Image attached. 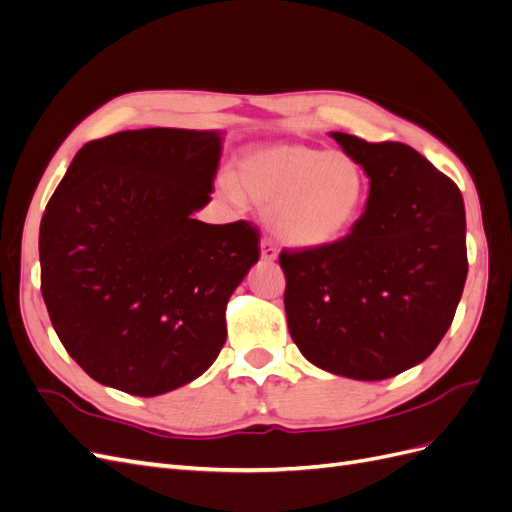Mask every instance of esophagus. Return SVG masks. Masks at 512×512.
<instances>
[{"label": "esophagus", "mask_w": 512, "mask_h": 512, "mask_svg": "<svg viewBox=\"0 0 512 512\" xmlns=\"http://www.w3.org/2000/svg\"><path fill=\"white\" fill-rule=\"evenodd\" d=\"M260 256H262V260L273 262L277 258V245L271 239H262V243H260Z\"/></svg>", "instance_id": "34e87169"}]
</instances>
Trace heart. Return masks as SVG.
<instances>
[{
    "mask_svg": "<svg viewBox=\"0 0 512 512\" xmlns=\"http://www.w3.org/2000/svg\"><path fill=\"white\" fill-rule=\"evenodd\" d=\"M220 185L230 200L265 207L273 235L299 247L342 239L359 220L369 188L363 164L350 153L309 145L245 153Z\"/></svg>",
    "mask_w": 512,
    "mask_h": 512,
    "instance_id": "obj_1",
    "label": "heart"
}]
</instances>
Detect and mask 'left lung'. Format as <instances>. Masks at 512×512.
I'll return each instance as SVG.
<instances>
[{"instance_id":"8db88e82","label":"left lung","mask_w":512,"mask_h":512,"mask_svg":"<svg viewBox=\"0 0 512 512\" xmlns=\"http://www.w3.org/2000/svg\"><path fill=\"white\" fill-rule=\"evenodd\" d=\"M369 177L365 211L339 241L284 250L286 318L309 363L384 380L436 350L468 277L455 181L404 143L333 132Z\"/></svg>"}]
</instances>
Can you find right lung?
Segmentation results:
<instances>
[{
  "mask_svg": "<svg viewBox=\"0 0 512 512\" xmlns=\"http://www.w3.org/2000/svg\"><path fill=\"white\" fill-rule=\"evenodd\" d=\"M220 156V132H117L76 153L46 205L42 299L96 382L156 397L218 359L226 303L260 256L250 222L192 218L211 200Z\"/></svg>",
  "mask_w": 512,
  "mask_h": 512,
  "instance_id": "1",
  "label": "right lung"
}]
</instances>
